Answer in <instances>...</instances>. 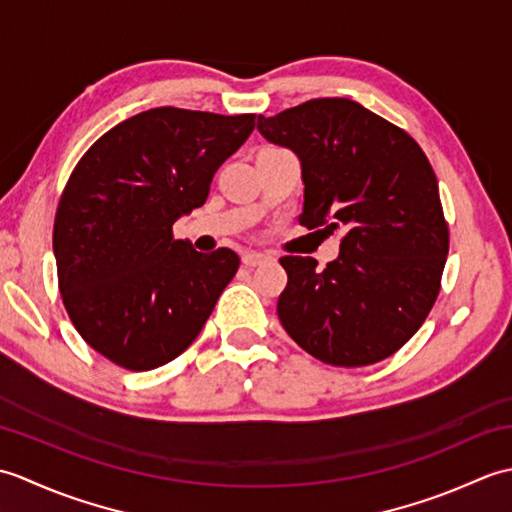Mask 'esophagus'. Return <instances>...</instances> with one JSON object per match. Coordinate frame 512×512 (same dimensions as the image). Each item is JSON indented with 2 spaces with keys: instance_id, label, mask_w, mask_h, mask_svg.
Segmentation results:
<instances>
[{
  "instance_id": "esophagus-1",
  "label": "esophagus",
  "mask_w": 512,
  "mask_h": 512,
  "mask_svg": "<svg viewBox=\"0 0 512 512\" xmlns=\"http://www.w3.org/2000/svg\"><path fill=\"white\" fill-rule=\"evenodd\" d=\"M268 259L266 253H257V250H246V253L242 255V264L244 266H259L264 264Z\"/></svg>"
}]
</instances>
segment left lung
<instances>
[{"label":"left lung","instance_id":"8db88e82","mask_svg":"<svg viewBox=\"0 0 512 512\" xmlns=\"http://www.w3.org/2000/svg\"><path fill=\"white\" fill-rule=\"evenodd\" d=\"M268 143L299 158V222L343 228L339 257L286 255L277 314L319 361L363 367L400 350L436 303L449 253L438 180L407 132L350 99H312L259 116Z\"/></svg>","mask_w":512,"mask_h":512}]
</instances>
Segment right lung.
Returning a JSON list of instances; mask_svg holds the SVG:
<instances>
[{"label": "right lung", "instance_id": "right-lung-1", "mask_svg": "<svg viewBox=\"0 0 512 512\" xmlns=\"http://www.w3.org/2000/svg\"><path fill=\"white\" fill-rule=\"evenodd\" d=\"M255 114L154 107L118 123L74 167L54 217L59 290L76 332L134 372L180 356L239 268L231 248L198 253L171 228L206 202Z\"/></svg>", "mask_w": 512, "mask_h": 512}]
</instances>
